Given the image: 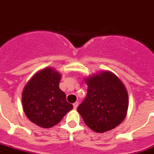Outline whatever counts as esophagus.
<instances>
[{
  "label": "esophagus",
  "instance_id": "1",
  "mask_svg": "<svg viewBox=\"0 0 154 154\" xmlns=\"http://www.w3.org/2000/svg\"><path fill=\"white\" fill-rule=\"evenodd\" d=\"M77 106H78V103H77V102H75V103H73V108L77 109Z\"/></svg>",
  "mask_w": 154,
  "mask_h": 154
}]
</instances>
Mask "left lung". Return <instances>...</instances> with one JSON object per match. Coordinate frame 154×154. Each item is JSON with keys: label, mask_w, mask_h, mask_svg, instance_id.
<instances>
[{"label": "left lung", "mask_w": 154, "mask_h": 154, "mask_svg": "<svg viewBox=\"0 0 154 154\" xmlns=\"http://www.w3.org/2000/svg\"><path fill=\"white\" fill-rule=\"evenodd\" d=\"M87 95L77 107L90 129L99 133L110 131L124 121L128 108V94L124 84L110 71L85 78Z\"/></svg>", "instance_id": "8db88e82"}]
</instances>
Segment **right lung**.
<instances>
[{
  "label": "right lung",
  "instance_id": "obj_1",
  "mask_svg": "<svg viewBox=\"0 0 154 154\" xmlns=\"http://www.w3.org/2000/svg\"><path fill=\"white\" fill-rule=\"evenodd\" d=\"M60 72L48 67L36 72L22 90L24 113L32 123L43 128L56 125L73 108L60 89Z\"/></svg>",
  "mask_w": 154,
  "mask_h": 154
}]
</instances>
